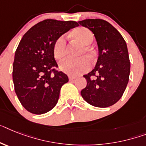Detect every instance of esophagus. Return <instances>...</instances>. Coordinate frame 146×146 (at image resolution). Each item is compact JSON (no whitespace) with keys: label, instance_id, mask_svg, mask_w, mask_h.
Instances as JSON below:
<instances>
[{"label":"esophagus","instance_id":"obj_1","mask_svg":"<svg viewBox=\"0 0 146 146\" xmlns=\"http://www.w3.org/2000/svg\"><path fill=\"white\" fill-rule=\"evenodd\" d=\"M76 78H77V77H75V76H69V77H68V79H69V80H75Z\"/></svg>","mask_w":146,"mask_h":146}]
</instances>
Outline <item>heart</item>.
Returning a JSON list of instances; mask_svg holds the SVG:
<instances>
[{"mask_svg": "<svg viewBox=\"0 0 146 146\" xmlns=\"http://www.w3.org/2000/svg\"><path fill=\"white\" fill-rule=\"evenodd\" d=\"M72 36L84 44L81 49L80 55L86 54L90 59L94 57V51L88 46L93 40L92 33L86 27H78L72 32ZM66 41L64 36H60L56 38L53 45V53L54 57L60 60L66 55ZM90 62L87 56H82L78 58H66L60 62V68L66 74L77 76L84 74L90 68Z\"/></svg>", "mask_w": 146, "mask_h": 146, "instance_id": "obj_1", "label": "heart"}]
</instances>
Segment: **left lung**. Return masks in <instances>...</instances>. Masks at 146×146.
Returning a JSON list of instances; mask_svg holds the SVG:
<instances>
[{"label": "left lung", "instance_id": "8db88e82", "mask_svg": "<svg viewBox=\"0 0 146 146\" xmlns=\"http://www.w3.org/2000/svg\"><path fill=\"white\" fill-rule=\"evenodd\" d=\"M96 37L98 58L93 70L84 75L87 84L80 94L97 108L113 105L121 98L128 83L131 69L127 44L120 33L102 19L78 21Z\"/></svg>", "mask_w": 146, "mask_h": 146}]
</instances>
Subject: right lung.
<instances>
[{
	"instance_id": "1",
	"label": "right lung",
	"mask_w": 146,
	"mask_h": 146,
	"mask_svg": "<svg viewBox=\"0 0 146 146\" xmlns=\"http://www.w3.org/2000/svg\"><path fill=\"white\" fill-rule=\"evenodd\" d=\"M79 26L74 21L46 19L31 27L15 50L13 80L18 98L31 113L50 111L58 102L60 89L68 76L56 71L53 45L56 38Z\"/></svg>"
}]
</instances>
